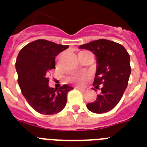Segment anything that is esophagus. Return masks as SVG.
Wrapping results in <instances>:
<instances>
[{"mask_svg": "<svg viewBox=\"0 0 147 147\" xmlns=\"http://www.w3.org/2000/svg\"><path fill=\"white\" fill-rule=\"evenodd\" d=\"M78 90H80V91H82V92H85L86 91V88H81V87H78L77 88Z\"/></svg>", "mask_w": 147, "mask_h": 147, "instance_id": "1", "label": "esophagus"}]
</instances>
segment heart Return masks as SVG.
<instances>
[{
	"mask_svg": "<svg viewBox=\"0 0 147 147\" xmlns=\"http://www.w3.org/2000/svg\"><path fill=\"white\" fill-rule=\"evenodd\" d=\"M86 75H76L69 78V80L75 83H82L85 79H86Z\"/></svg>",
	"mask_w": 147,
	"mask_h": 147,
	"instance_id": "obj_1",
	"label": "heart"
}]
</instances>
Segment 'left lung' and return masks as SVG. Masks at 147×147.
<instances>
[{
    "mask_svg": "<svg viewBox=\"0 0 147 147\" xmlns=\"http://www.w3.org/2000/svg\"><path fill=\"white\" fill-rule=\"evenodd\" d=\"M79 49L95 55L97 70L93 86L98 89L101 85L100 94L96 100L88 104L87 108L96 114L106 113L118 104L127 87L131 72L130 55L122 45L105 39L81 45Z\"/></svg>",
    "mask_w": 147,
    "mask_h": 147,
    "instance_id": "1",
    "label": "left lung"
}]
</instances>
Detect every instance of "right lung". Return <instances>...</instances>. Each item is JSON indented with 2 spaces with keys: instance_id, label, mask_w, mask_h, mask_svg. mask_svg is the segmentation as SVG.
<instances>
[{
  "instance_id": "add662e5",
  "label": "right lung",
  "mask_w": 147,
  "mask_h": 147,
  "mask_svg": "<svg viewBox=\"0 0 147 147\" xmlns=\"http://www.w3.org/2000/svg\"><path fill=\"white\" fill-rule=\"evenodd\" d=\"M69 46L46 40L30 42L20 51L15 64L18 84L29 105L42 114H57L65 107L67 94L73 89L67 85L49 88L47 75L55 69V58Z\"/></svg>"
}]
</instances>
